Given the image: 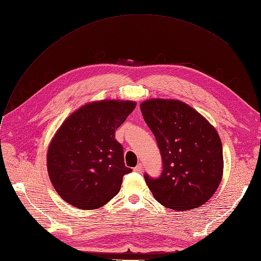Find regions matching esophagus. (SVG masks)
<instances>
[{"instance_id": "34e87169", "label": "esophagus", "mask_w": 261, "mask_h": 261, "mask_svg": "<svg viewBox=\"0 0 261 261\" xmlns=\"http://www.w3.org/2000/svg\"><path fill=\"white\" fill-rule=\"evenodd\" d=\"M134 170H135V172H136V173H141V172H142V165H141L140 163L137 164L136 167L134 168Z\"/></svg>"}]
</instances>
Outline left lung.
<instances>
[{"mask_svg":"<svg viewBox=\"0 0 261 261\" xmlns=\"http://www.w3.org/2000/svg\"><path fill=\"white\" fill-rule=\"evenodd\" d=\"M163 160L156 179L145 175L155 200L174 211L200 207L216 192L223 174L219 135L204 116L177 99L152 98L140 103Z\"/></svg>","mask_w":261,"mask_h":261,"instance_id":"8db88e82","label":"left lung"}]
</instances>
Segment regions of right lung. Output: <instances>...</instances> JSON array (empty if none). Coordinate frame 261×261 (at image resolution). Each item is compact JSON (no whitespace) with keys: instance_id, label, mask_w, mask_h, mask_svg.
Masks as SVG:
<instances>
[{"instance_id":"add662e5","label":"right lung","mask_w":261,"mask_h":261,"mask_svg":"<svg viewBox=\"0 0 261 261\" xmlns=\"http://www.w3.org/2000/svg\"><path fill=\"white\" fill-rule=\"evenodd\" d=\"M136 108L132 100L87 102L71 113L49 142L47 170L60 197L81 210L106 205L120 192L125 166L118 129Z\"/></svg>"}]
</instances>
